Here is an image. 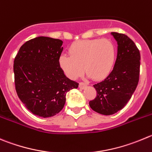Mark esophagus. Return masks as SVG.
Segmentation results:
<instances>
[{"label":"esophagus","mask_w":152,"mask_h":152,"mask_svg":"<svg viewBox=\"0 0 152 152\" xmlns=\"http://www.w3.org/2000/svg\"><path fill=\"white\" fill-rule=\"evenodd\" d=\"M86 87H87V85H86V83H79V88L80 89H85Z\"/></svg>","instance_id":"34e87169"}]
</instances>
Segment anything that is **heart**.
<instances>
[{
	"label": "heart",
	"instance_id": "heart-1",
	"mask_svg": "<svg viewBox=\"0 0 152 152\" xmlns=\"http://www.w3.org/2000/svg\"><path fill=\"white\" fill-rule=\"evenodd\" d=\"M68 52L69 56L63 55L59 58V65L73 80L84 70L94 80L104 79L111 73L115 61V46L110 39L77 41L69 46Z\"/></svg>",
	"mask_w": 152,
	"mask_h": 152
}]
</instances>
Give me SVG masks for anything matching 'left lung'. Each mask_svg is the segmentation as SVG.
Listing matches in <instances>:
<instances>
[{"label":"left lung","instance_id":"8db88e82","mask_svg":"<svg viewBox=\"0 0 152 152\" xmlns=\"http://www.w3.org/2000/svg\"><path fill=\"white\" fill-rule=\"evenodd\" d=\"M117 42L118 52L114 67L106 79L94 87L97 97L89 102L94 111L110 115L124 107L138 85L140 54L133 40L123 34L112 32Z\"/></svg>","mask_w":152,"mask_h":152}]
</instances>
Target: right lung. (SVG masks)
<instances>
[{"label": "right lung", "mask_w": 152, "mask_h": 152, "mask_svg": "<svg viewBox=\"0 0 152 152\" xmlns=\"http://www.w3.org/2000/svg\"><path fill=\"white\" fill-rule=\"evenodd\" d=\"M63 41L38 37L27 41L14 60L17 94L35 115L49 118L61 111L69 91L79 84L65 76L59 65Z\"/></svg>", "instance_id": "right-lung-1"}]
</instances>
